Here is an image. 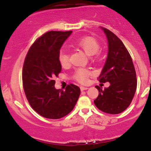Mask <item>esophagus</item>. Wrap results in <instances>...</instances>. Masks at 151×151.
<instances>
[{"label": "esophagus", "mask_w": 151, "mask_h": 151, "mask_svg": "<svg viewBox=\"0 0 151 151\" xmlns=\"http://www.w3.org/2000/svg\"><path fill=\"white\" fill-rule=\"evenodd\" d=\"M81 91H86V90H87L88 88H87V87H84V86H81Z\"/></svg>", "instance_id": "obj_1"}]
</instances>
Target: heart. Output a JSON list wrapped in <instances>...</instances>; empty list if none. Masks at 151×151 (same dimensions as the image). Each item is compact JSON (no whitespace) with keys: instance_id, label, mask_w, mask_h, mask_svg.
I'll list each match as a JSON object with an SVG mask.
<instances>
[{"instance_id":"obj_1","label":"heart","mask_w":151,"mask_h":151,"mask_svg":"<svg viewBox=\"0 0 151 151\" xmlns=\"http://www.w3.org/2000/svg\"><path fill=\"white\" fill-rule=\"evenodd\" d=\"M76 45L89 56L97 53L101 48L99 42L93 37L91 36L84 37V38H81L76 43ZM59 61L62 66L68 65L69 62L68 54L65 52H61L59 55ZM89 75V71L83 68H78L76 70L75 74H74V78L78 82L84 83L87 81V78Z\"/></svg>"}]
</instances>
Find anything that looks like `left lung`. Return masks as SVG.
<instances>
[{
	"mask_svg": "<svg viewBox=\"0 0 151 151\" xmlns=\"http://www.w3.org/2000/svg\"><path fill=\"white\" fill-rule=\"evenodd\" d=\"M107 37L108 53L99 81L109 82L104 90L96 86L98 96L94 103L98 109L109 114H118L130 106L137 88L133 60L123 42L113 32L101 27Z\"/></svg>",
	"mask_w": 151,
	"mask_h": 151,
	"instance_id": "obj_1",
	"label": "left lung"
}]
</instances>
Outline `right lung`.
I'll use <instances>...</instances> for the list:
<instances>
[{"label": "right lung", "mask_w": 151, "mask_h": 151, "mask_svg": "<svg viewBox=\"0 0 151 151\" xmlns=\"http://www.w3.org/2000/svg\"><path fill=\"white\" fill-rule=\"evenodd\" d=\"M72 31H48L33 43L23 68L24 92L32 108L44 118L59 119L75 107L81 93L78 86L70 84L65 90L55 89L61 71L60 49Z\"/></svg>", "instance_id": "right-lung-1"}]
</instances>
